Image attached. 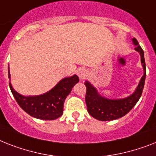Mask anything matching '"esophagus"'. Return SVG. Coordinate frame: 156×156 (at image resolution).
<instances>
[{"label":"esophagus","mask_w":156,"mask_h":156,"mask_svg":"<svg viewBox=\"0 0 156 156\" xmlns=\"http://www.w3.org/2000/svg\"><path fill=\"white\" fill-rule=\"evenodd\" d=\"M87 75H88V71H87L86 69H83V68H82V69H78V76L79 77V78H80V79H84V78H87Z\"/></svg>","instance_id":"1"}]
</instances>
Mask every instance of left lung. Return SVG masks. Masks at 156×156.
<instances>
[{
	"label": "left lung",
	"instance_id": "obj_1",
	"mask_svg": "<svg viewBox=\"0 0 156 156\" xmlns=\"http://www.w3.org/2000/svg\"><path fill=\"white\" fill-rule=\"evenodd\" d=\"M135 51H137L141 58V64L144 69V75L142 76L139 85L131 94L122 98H107L98 92L94 85L89 81H85L87 87L86 103L88 113L96 119L100 121H111L123 117L135 107L141 97L146 78V64L144 60V53L135 38L132 39Z\"/></svg>",
	"mask_w": 156,
	"mask_h": 156
}]
</instances>
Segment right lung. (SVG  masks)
<instances>
[{
	"mask_svg": "<svg viewBox=\"0 0 156 156\" xmlns=\"http://www.w3.org/2000/svg\"><path fill=\"white\" fill-rule=\"evenodd\" d=\"M9 87L16 102L27 114L34 118L42 120H54L61 117L63 114V105L66 98L71 92L72 88L79 82L76 74L66 77L49 91L39 95L25 96L16 92L10 80L9 66Z\"/></svg>",
	"mask_w": 156,
	"mask_h": 156,
	"instance_id": "1",
	"label": "right lung"
}]
</instances>
